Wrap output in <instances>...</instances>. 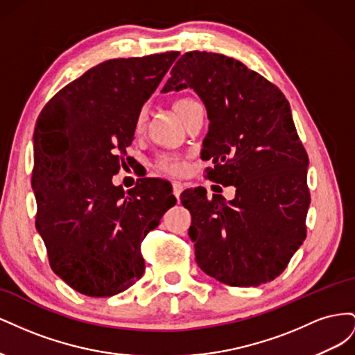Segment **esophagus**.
<instances>
[{
  "mask_svg": "<svg viewBox=\"0 0 355 355\" xmlns=\"http://www.w3.org/2000/svg\"><path fill=\"white\" fill-rule=\"evenodd\" d=\"M182 191H184V185H182L180 182H173V194H175V197H176V198H179V197H180Z\"/></svg>",
  "mask_w": 355,
  "mask_h": 355,
  "instance_id": "34e87169",
  "label": "esophagus"
}]
</instances>
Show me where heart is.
<instances>
[{
	"instance_id": "b5f03b06",
	"label": "heart",
	"mask_w": 355,
	"mask_h": 355,
	"mask_svg": "<svg viewBox=\"0 0 355 355\" xmlns=\"http://www.w3.org/2000/svg\"><path fill=\"white\" fill-rule=\"evenodd\" d=\"M194 102L196 101L188 99V98L179 99V101L175 102V111L180 116V120H182V118H184V115H185V112L188 110V106L191 103H194ZM144 124H145V112L142 111V112H139V115L136 118L135 130L136 132H141L142 128H144ZM157 164H158L159 170H163V171H166V173H170V175H180L182 171L185 170L184 159L176 157V155H161L158 158V163Z\"/></svg>"
}]
</instances>
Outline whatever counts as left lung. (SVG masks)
Masks as SVG:
<instances>
[{
	"mask_svg": "<svg viewBox=\"0 0 355 355\" xmlns=\"http://www.w3.org/2000/svg\"><path fill=\"white\" fill-rule=\"evenodd\" d=\"M161 93L192 89L206 106L201 157L207 178L235 187L227 201L198 187L182 192L201 271L235 287L280 275L306 237L308 155L284 94L240 60L188 51Z\"/></svg>",
	"mask_w": 355,
	"mask_h": 355,
	"instance_id": "8db88e82",
	"label": "left lung"
}]
</instances>
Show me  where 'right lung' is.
Listing matches in <instances>:
<instances>
[{"label": "right lung", "mask_w": 355, "mask_h": 355, "mask_svg": "<svg viewBox=\"0 0 355 355\" xmlns=\"http://www.w3.org/2000/svg\"><path fill=\"white\" fill-rule=\"evenodd\" d=\"M178 51L106 60L56 93L34 132L35 228L53 272L92 297L124 292L145 272L141 243L175 206L168 182L112 184L136 118Z\"/></svg>", "instance_id": "add662e5"}]
</instances>
